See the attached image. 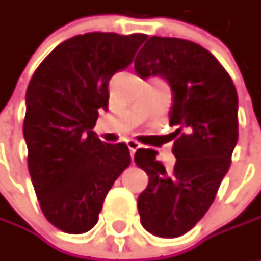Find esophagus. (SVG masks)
I'll list each match as a JSON object with an SVG mask.
<instances>
[{"instance_id":"1","label":"esophagus","mask_w":261,"mask_h":261,"mask_svg":"<svg viewBox=\"0 0 261 261\" xmlns=\"http://www.w3.org/2000/svg\"><path fill=\"white\" fill-rule=\"evenodd\" d=\"M126 145H127V148H129V151H130V156L135 155L136 149L139 148V142H136V141H134V139H129V141H126Z\"/></svg>"}]
</instances>
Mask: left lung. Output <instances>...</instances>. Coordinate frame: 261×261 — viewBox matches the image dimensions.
<instances>
[{"label": "left lung", "mask_w": 261, "mask_h": 261, "mask_svg": "<svg viewBox=\"0 0 261 261\" xmlns=\"http://www.w3.org/2000/svg\"><path fill=\"white\" fill-rule=\"evenodd\" d=\"M142 80L164 78L173 93L174 168L156 151L141 148L136 166L148 174L138 197L141 224L163 238L186 234L203 218L229 170L238 141V95L231 76L205 47L190 40L152 36L135 58Z\"/></svg>", "instance_id": "1"}]
</instances>
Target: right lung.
<instances>
[{
    "mask_svg": "<svg viewBox=\"0 0 261 261\" xmlns=\"http://www.w3.org/2000/svg\"><path fill=\"white\" fill-rule=\"evenodd\" d=\"M146 35L93 32L46 56L25 93L29 173L46 219L68 234L90 231L107 192L130 164L126 144L101 142L93 127L107 110L109 81L134 61Z\"/></svg>",
    "mask_w": 261,
    "mask_h": 261,
    "instance_id": "right-lung-1",
    "label": "right lung"
}]
</instances>
